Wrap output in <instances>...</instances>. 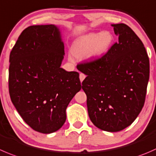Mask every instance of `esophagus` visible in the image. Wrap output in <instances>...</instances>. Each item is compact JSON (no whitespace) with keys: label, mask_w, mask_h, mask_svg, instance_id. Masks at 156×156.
<instances>
[{"label":"esophagus","mask_w":156,"mask_h":156,"mask_svg":"<svg viewBox=\"0 0 156 156\" xmlns=\"http://www.w3.org/2000/svg\"><path fill=\"white\" fill-rule=\"evenodd\" d=\"M85 77H86V75H84V74H83V73H81L79 75V78H80V81H81V82H82L83 81H84V78H85Z\"/></svg>","instance_id":"obj_1"}]
</instances>
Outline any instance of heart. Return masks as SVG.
<instances>
[{"label":"heart","instance_id":"obj_1","mask_svg":"<svg viewBox=\"0 0 156 156\" xmlns=\"http://www.w3.org/2000/svg\"><path fill=\"white\" fill-rule=\"evenodd\" d=\"M113 42V36L109 31L90 33L78 38L74 43L72 52L79 58L87 54L90 58H98L108 52ZM69 60L73 61V58L69 56Z\"/></svg>","mask_w":156,"mask_h":156}]
</instances>
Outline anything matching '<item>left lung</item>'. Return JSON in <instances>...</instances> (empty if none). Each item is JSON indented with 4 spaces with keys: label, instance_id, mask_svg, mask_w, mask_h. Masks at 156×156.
Returning a JSON list of instances; mask_svg holds the SVG:
<instances>
[{
    "label": "left lung",
    "instance_id": "1",
    "mask_svg": "<svg viewBox=\"0 0 156 156\" xmlns=\"http://www.w3.org/2000/svg\"><path fill=\"white\" fill-rule=\"evenodd\" d=\"M118 43L101 58L80 64L87 75L82 89L89 117L107 132L123 130L133 123L145 103L149 79V59L140 38L124 23L112 24Z\"/></svg>",
    "mask_w": 156,
    "mask_h": 156
}]
</instances>
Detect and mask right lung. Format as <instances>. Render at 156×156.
I'll list each match as a JSON object with an SVG mask.
<instances>
[{
    "mask_svg": "<svg viewBox=\"0 0 156 156\" xmlns=\"http://www.w3.org/2000/svg\"><path fill=\"white\" fill-rule=\"evenodd\" d=\"M64 43L53 24L30 26L10 54L9 93L23 120L49 134L66 120V108L82 86L77 72L62 69Z\"/></svg>",
    "mask_w": 156,
    "mask_h": 156,
    "instance_id": "obj_1",
    "label": "right lung"
}]
</instances>
